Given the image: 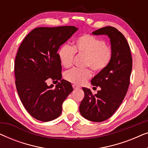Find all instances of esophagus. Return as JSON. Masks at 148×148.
Segmentation results:
<instances>
[{"label":"esophagus","instance_id":"1","mask_svg":"<svg viewBox=\"0 0 148 148\" xmlns=\"http://www.w3.org/2000/svg\"><path fill=\"white\" fill-rule=\"evenodd\" d=\"M73 89H78V88H80V87H79L78 86H76V85H73Z\"/></svg>","mask_w":148,"mask_h":148}]
</instances>
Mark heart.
Masks as SVG:
<instances>
[{
    "label": "heart",
    "instance_id": "obj_1",
    "mask_svg": "<svg viewBox=\"0 0 148 148\" xmlns=\"http://www.w3.org/2000/svg\"><path fill=\"white\" fill-rule=\"evenodd\" d=\"M75 52L86 56V66H90L96 72L104 69L112 56V50L110 46L106 45L104 40L90 34H84L77 38L73 48L66 44L62 46L58 51L60 64L65 68L70 67ZM91 76L92 72L89 69L73 68L64 74L66 80L77 85L84 84Z\"/></svg>",
    "mask_w": 148,
    "mask_h": 148
}]
</instances>
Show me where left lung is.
<instances>
[{
	"instance_id": "8db88e82",
	"label": "left lung",
	"mask_w": 148,
	"mask_h": 148,
	"mask_svg": "<svg viewBox=\"0 0 148 148\" xmlns=\"http://www.w3.org/2000/svg\"><path fill=\"white\" fill-rule=\"evenodd\" d=\"M106 35L110 39L112 56L104 69L91 81L100 90L93 95L90 89L83 88L85 96L79 106L83 117L92 122H102L119 108L127 92L132 70V57L126 38L116 28L107 26L92 32Z\"/></svg>"
}]
</instances>
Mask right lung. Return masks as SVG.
<instances>
[{
	"label": "right lung",
	"instance_id": "right-lung-1",
	"mask_svg": "<svg viewBox=\"0 0 148 148\" xmlns=\"http://www.w3.org/2000/svg\"><path fill=\"white\" fill-rule=\"evenodd\" d=\"M77 29L75 26L35 28L19 46L15 61L16 88L25 108L38 121L59 116L62 103L73 90L70 82L61 79L57 52ZM49 78L60 80L54 88L46 84Z\"/></svg>",
	"mask_w": 148,
	"mask_h": 148
}]
</instances>
